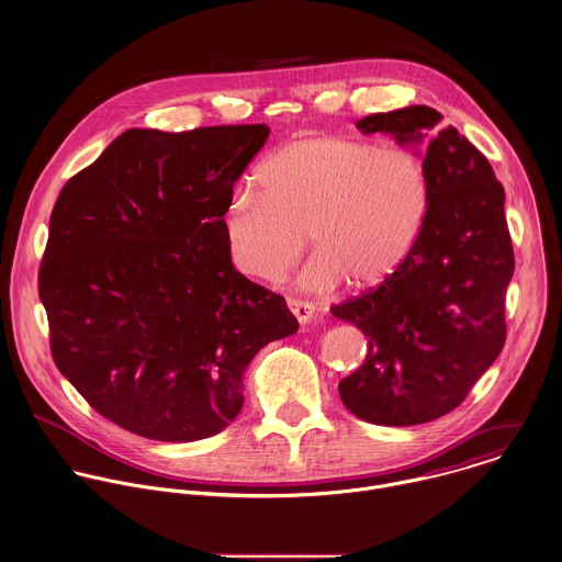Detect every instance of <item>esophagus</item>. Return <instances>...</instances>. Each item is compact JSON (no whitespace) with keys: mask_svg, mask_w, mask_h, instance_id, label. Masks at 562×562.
Instances as JSON below:
<instances>
[{"mask_svg":"<svg viewBox=\"0 0 562 562\" xmlns=\"http://www.w3.org/2000/svg\"><path fill=\"white\" fill-rule=\"evenodd\" d=\"M289 308H291V313L297 317V322L300 324H308V322H313V317H315V304H311V302H304V300H293V297H289Z\"/></svg>","mask_w":562,"mask_h":562,"instance_id":"esophagus-1","label":"esophagus"}]
</instances>
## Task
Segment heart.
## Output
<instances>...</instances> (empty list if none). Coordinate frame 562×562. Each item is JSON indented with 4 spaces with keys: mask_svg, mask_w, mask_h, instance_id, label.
Returning <instances> with one entry per match:
<instances>
[{
    "mask_svg": "<svg viewBox=\"0 0 562 562\" xmlns=\"http://www.w3.org/2000/svg\"><path fill=\"white\" fill-rule=\"evenodd\" d=\"M238 188L223 216L234 269L280 282L302 258L306 234L317 247L302 284L330 291L344 280L372 289L416 249L431 207L429 168L407 146L352 135H315L271 150Z\"/></svg>",
    "mask_w": 562,
    "mask_h": 562,
    "instance_id": "1",
    "label": "heart"
}]
</instances>
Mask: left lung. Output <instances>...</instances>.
Instances as JSON below:
<instances>
[{
	"instance_id": "obj_1",
	"label": "left lung",
	"mask_w": 562,
	"mask_h": 562,
	"mask_svg": "<svg viewBox=\"0 0 562 562\" xmlns=\"http://www.w3.org/2000/svg\"><path fill=\"white\" fill-rule=\"evenodd\" d=\"M442 115L425 104L374 113L363 133L420 144ZM431 207L409 260L383 284L330 308L368 337V355L339 383L357 418L412 427L453 412L506 344L515 251L506 192L491 161L458 128L427 144Z\"/></svg>"
}]
</instances>
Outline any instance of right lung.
Returning <instances> with one entry per match:
<instances>
[{
	"mask_svg": "<svg viewBox=\"0 0 562 562\" xmlns=\"http://www.w3.org/2000/svg\"><path fill=\"white\" fill-rule=\"evenodd\" d=\"M267 137V124L128 128L54 203L38 269L52 359L135 436H216L243 407L249 361L297 330L223 238L234 183Z\"/></svg>",
	"mask_w": 562,
	"mask_h": 562,
	"instance_id": "1",
	"label": "right lung"
}]
</instances>
